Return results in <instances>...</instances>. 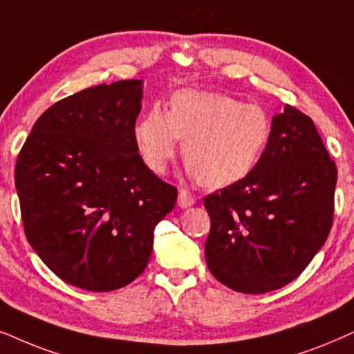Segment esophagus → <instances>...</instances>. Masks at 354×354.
Listing matches in <instances>:
<instances>
[{
  "instance_id": "1",
  "label": "esophagus",
  "mask_w": 354,
  "mask_h": 354,
  "mask_svg": "<svg viewBox=\"0 0 354 354\" xmlns=\"http://www.w3.org/2000/svg\"><path fill=\"white\" fill-rule=\"evenodd\" d=\"M194 196L191 194V192H187L185 189L180 191V194H178V205L181 207V209H187V207L194 205Z\"/></svg>"
}]
</instances>
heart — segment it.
<instances>
[{"instance_id":"b5f03b06","label":"heart","mask_w":354,"mask_h":354,"mask_svg":"<svg viewBox=\"0 0 354 354\" xmlns=\"http://www.w3.org/2000/svg\"><path fill=\"white\" fill-rule=\"evenodd\" d=\"M272 136V121L262 106L226 93L185 88L169 100V110L155 103L134 126L136 149L153 173L167 171L183 140L187 173L209 187L241 181L256 168Z\"/></svg>"}]
</instances>
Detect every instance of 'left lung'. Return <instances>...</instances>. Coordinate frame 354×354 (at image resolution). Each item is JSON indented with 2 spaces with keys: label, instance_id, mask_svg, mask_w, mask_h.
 Returning a JSON list of instances; mask_svg holds the SVG:
<instances>
[{
  "label": "left lung",
  "instance_id": "1",
  "mask_svg": "<svg viewBox=\"0 0 354 354\" xmlns=\"http://www.w3.org/2000/svg\"><path fill=\"white\" fill-rule=\"evenodd\" d=\"M335 185V162L313 120L285 105L256 168L204 199L212 275L248 295L298 279L330 233Z\"/></svg>",
  "mask_w": 354,
  "mask_h": 354
}]
</instances>
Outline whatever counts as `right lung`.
Returning <instances> with one entry per match:
<instances>
[{
	"label": "right lung",
	"instance_id": "add662e5",
	"mask_svg": "<svg viewBox=\"0 0 354 354\" xmlns=\"http://www.w3.org/2000/svg\"><path fill=\"white\" fill-rule=\"evenodd\" d=\"M142 81L102 84L56 102L16 163L27 241L55 275L88 291L129 285L147 267L153 230L176 204L134 142Z\"/></svg>",
	"mask_w": 354,
	"mask_h": 354
}]
</instances>
